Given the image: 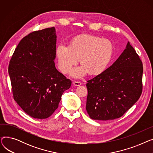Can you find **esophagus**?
<instances>
[{
	"label": "esophagus",
	"mask_w": 153,
	"mask_h": 153,
	"mask_svg": "<svg viewBox=\"0 0 153 153\" xmlns=\"http://www.w3.org/2000/svg\"><path fill=\"white\" fill-rule=\"evenodd\" d=\"M73 84L75 86H79V85H81L82 84V82H79V81H74L73 82Z\"/></svg>",
	"instance_id": "34e87169"
}]
</instances>
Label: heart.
I'll use <instances>...</instances> for the list:
<instances>
[{
	"instance_id": "b5f03b06",
	"label": "heart",
	"mask_w": 153,
	"mask_h": 153,
	"mask_svg": "<svg viewBox=\"0 0 153 153\" xmlns=\"http://www.w3.org/2000/svg\"><path fill=\"white\" fill-rule=\"evenodd\" d=\"M114 45L107 39L89 35L74 37L69 45L59 43L56 48L58 67L66 74L80 59L82 65L75 68L71 75L81 77L88 72L91 75H97L105 71L114 54Z\"/></svg>"
}]
</instances>
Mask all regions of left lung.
<instances>
[{"label": "left lung", "mask_w": 153, "mask_h": 153, "mask_svg": "<svg viewBox=\"0 0 153 153\" xmlns=\"http://www.w3.org/2000/svg\"><path fill=\"white\" fill-rule=\"evenodd\" d=\"M143 67L130 42L111 66L86 84V110L94 120L121 117L140 99Z\"/></svg>", "instance_id": "left-lung-1"}]
</instances>
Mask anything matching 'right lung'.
Segmentation results:
<instances>
[{"label": "right lung", "mask_w": 153, "mask_h": 153, "mask_svg": "<svg viewBox=\"0 0 153 153\" xmlns=\"http://www.w3.org/2000/svg\"><path fill=\"white\" fill-rule=\"evenodd\" d=\"M56 37L54 27L32 32L21 39L10 61L13 99L34 118L50 117L71 85L55 67Z\"/></svg>", "instance_id": "add662e5"}]
</instances>
